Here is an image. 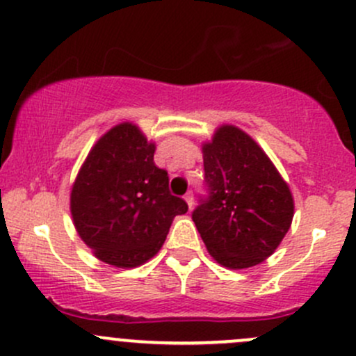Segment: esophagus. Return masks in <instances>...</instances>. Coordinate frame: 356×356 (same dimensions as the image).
I'll list each match as a JSON object with an SVG mask.
<instances>
[{
    "instance_id": "1",
    "label": "esophagus",
    "mask_w": 356,
    "mask_h": 356,
    "mask_svg": "<svg viewBox=\"0 0 356 356\" xmlns=\"http://www.w3.org/2000/svg\"><path fill=\"white\" fill-rule=\"evenodd\" d=\"M184 199H186L187 206H189V209H193V206H194V194L189 191V193H187L186 196H184Z\"/></svg>"
}]
</instances>
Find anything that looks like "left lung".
<instances>
[{
	"instance_id": "left-lung-1",
	"label": "left lung",
	"mask_w": 356,
	"mask_h": 356,
	"mask_svg": "<svg viewBox=\"0 0 356 356\" xmlns=\"http://www.w3.org/2000/svg\"><path fill=\"white\" fill-rule=\"evenodd\" d=\"M204 187L193 221L214 260L247 268L270 257L291 228L294 201L270 159L245 131L221 127L204 143Z\"/></svg>"
}]
</instances>
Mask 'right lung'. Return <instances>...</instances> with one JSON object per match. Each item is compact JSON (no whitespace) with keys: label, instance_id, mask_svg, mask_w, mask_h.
<instances>
[{"label":"right lung","instance_id":"right-lung-1","mask_svg":"<svg viewBox=\"0 0 356 356\" xmlns=\"http://www.w3.org/2000/svg\"><path fill=\"white\" fill-rule=\"evenodd\" d=\"M155 145L131 123L111 128L92 147L70 193V213L99 260L136 267L159 252L184 199L172 196L169 175L154 162Z\"/></svg>","mask_w":356,"mask_h":356}]
</instances>
